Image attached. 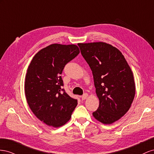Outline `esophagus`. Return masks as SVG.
<instances>
[{"mask_svg":"<svg viewBox=\"0 0 154 154\" xmlns=\"http://www.w3.org/2000/svg\"><path fill=\"white\" fill-rule=\"evenodd\" d=\"M88 94H85L84 95H82V97H81V99H82V100H85V99L88 97Z\"/></svg>","mask_w":154,"mask_h":154,"instance_id":"34e87169","label":"esophagus"}]
</instances>
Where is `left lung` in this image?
Instances as JSON below:
<instances>
[{"instance_id": "left-lung-1", "label": "left lung", "mask_w": 154, "mask_h": 154, "mask_svg": "<svg viewBox=\"0 0 154 154\" xmlns=\"http://www.w3.org/2000/svg\"><path fill=\"white\" fill-rule=\"evenodd\" d=\"M81 53L92 71L99 100L93 112L95 119L110 125L128 111L135 85L134 75L122 53L106 42L79 43Z\"/></svg>"}]
</instances>
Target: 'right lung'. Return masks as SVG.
Wrapping results in <instances>:
<instances>
[{
	"label": "right lung",
	"instance_id": "1",
	"mask_svg": "<svg viewBox=\"0 0 154 154\" xmlns=\"http://www.w3.org/2000/svg\"><path fill=\"white\" fill-rule=\"evenodd\" d=\"M75 45L53 44L35 55L27 69L24 82L26 98L39 120L58 128L70 119L77 105L63 89L60 75L69 61L79 54Z\"/></svg>",
	"mask_w": 154,
	"mask_h": 154
}]
</instances>
